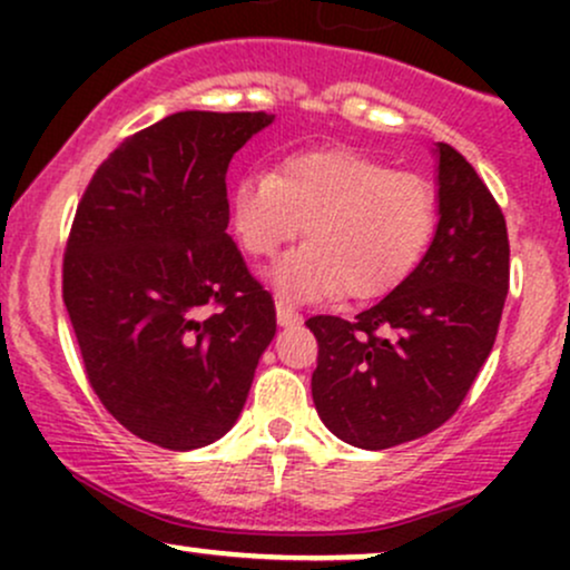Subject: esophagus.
Instances as JSON below:
<instances>
[{"mask_svg": "<svg viewBox=\"0 0 570 570\" xmlns=\"http://www.w3.org/2000/svg\"><path fill=\"white\" fill-rule=\"evenodd\" d=\"M276 318L281 326H289V324H299V313L294 311V307L286 303V299H276Z\"/></svg>", "mask_w": 570, "mask_h": 570, "instance_id": "esophagus-1", "label": "esophagus"}]
</instances>
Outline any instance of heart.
I'll list each match as a JSON object with an SVG mask.
<instances>
[{
  "label": "heart",
  "instance_id": "b5f03b06",
  "mask_svg": "<svg viewBox=\"0 0 570 570\" xmlns=\"http://www.w3.org/2000/svg\"><path fill=\"white\" fill-rule=\"evenodd\" d=\"M230 222L257 259L276 257L305 230L311 244L273 271L286 297L372 299L421 263L434 233V189L356 149H316L289 155L276 174H246L233 189Z\"/></svg>",
  "mask_w": 570,
  "mask_h": 570
}]
</instances>
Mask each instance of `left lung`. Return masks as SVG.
<instances>
[{"mask_svg": "<svg viewBox=\"0 0 570 570\" xmlns=\"http://www.w3.org/2000/svg\"><path fill=\"white\" fill-rule=\"evenodd\" d=\"M440 222L426 257L353 322L307 318L313 404L353 448L426 436L461 407L493 351L509 289L507 222L472 163L436 144Z\"/></svg>", "mask_w": 570, "mask_h": 570, "instance_id": "8db88e82", "label": "left lung"}]
</instances>
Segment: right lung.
I'll list each match as a JSON object with an SVG mask.
<instances>
[{"mask_svg": "<svg viewBox=\"0 0 570 570\" xmlns=\"http://www.w3.org/2000/svg\"><path fill=\"white\" fill-rule=\"evenodd\" d=\"M276 115L176 112L96 168L63 254L85 375L130 434L195 450L233 429L276 335L227 235V166Z\"/></svg>", "mask_w": 570, "mask_h": 570, "instance_id": "obj_1", "label": "right lung"}]
</instances>
